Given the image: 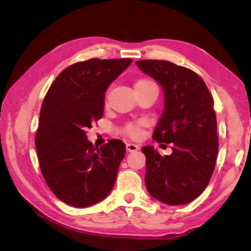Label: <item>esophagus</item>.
<instances>
[{
	"label": "esophagus",
	"instance_id": "esophagus-1",
	"mask_svg": "<svg viewBox=\"0 0 251 251\" xmlns=\"http://www.w3.org/2000/svg\"><path fill=\"white\" fill-rule=\"evenodd\" d=\"M126 150H127V151H136L139 150V146L137 145V144H134V143H127Z\"/></svg>",
	"mask_w": 251,
	"mask_h": 251
}]
</instances>
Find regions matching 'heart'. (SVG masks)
<instances>
[{
    "mask_svg": "<svg viewBox=\"0 0 251 251\" xmlns=\"http://www.w3.org/2000/svg\"><path fill=\"white\" fill-rule=\"evenodd\" d=\"M146 87H156L155 83L148 78H139L135 82L134 88H146ZM125 133L128 134L131 137H138L141 135V124H128L125 127Z\"/></svg>",
    "mask_w": 251,
    "mask_h": 251,
    "instance_id": "obj_1",
    "label": "heart"
}]
</instances>
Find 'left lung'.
<instances>
[{
	"label": "left lung",
	"instance_id": "1",
	"mask_svg": "<svg viewBox=\"0 0 251 251\" xmlns=\"http://www.w3.org/2000/svg\"><path fill=\"white\" fill-rule=\"evenodd\" d=\"M136 65L164 92V112L152 139L173 146L172 154L164 157L152 146L142 148L146 188L160 202L186 205L205 190L215 169L218 137L214 100L205 82L186 67L152 59Z\"/></svg>",
	"mask_w": 251,
	"mask_h": 251
}]
</instances>
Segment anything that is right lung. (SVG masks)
Wrapping results in <instances>:
<instances>
[{"label":"right lung","instance_id":"add662e5","mask_svg":"<svg viewBox=\"0 0 251 251\" xmlns=\"http://www.w3.org/2000/svg\"><path fill=\"white\" fill-rule=\"evenodd\" d=\"M133 59L92 58L59 74L42 104L35 146L42 174L67 205L90 207L108 196L125 156V144L110 139L100 148L85 130L103 117L105 93Z\"/></svg>","mask_w":251,"mask_h":251}]
</instances>
